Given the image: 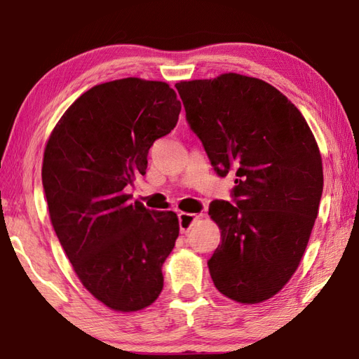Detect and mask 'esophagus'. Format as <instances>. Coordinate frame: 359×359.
<instances>
[{"label": "esophagus", "instance_id": "obj_1", "mask_svg": "<svg viewBox=\"0 0 359 359\" xmlns=\"http://www.w3.org/2000/svg\"><path fill=\"white\" fill-rule=\"evenodd\" d=\"M196 218H198V215L187 214V212H182V214H179V226H180L182 233H188V231H190L194 224V222H196Z\"/></svg>", "mask_w": 359, "mask_h": 359}]
</instances>
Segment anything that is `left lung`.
<instances>
[{
    "label": "left lung",
    "instance_id": "obj_1",
    "mask_svg": "<svg viewBox=\"0 0 359 359\" xmlns=\"http://www.w3.org/2000/svg\"><path fill=\"white\" fill-rule=\"evenodd\" d=\"M175 88L217 174H236V205L209 208L222 229L208 263L212 280L236 302H263L293 277L318 215L317 141L299 109L261 79L226 72Z\"/></svg>",
    "mask_w": 359,
    "mask_h": 359
}]
</instances>
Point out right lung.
<instances>
[{"label":"right lung","mask_w":359,"mask_h":359,"mask_svg":"<svg viewBox=\"0 0 359 359\" xmlns=\"http://www.w3.org/2000/svg\"><path fill=\"white\" fill-rule=\"evenodd\" d=\"M180 109L166 82L100 83L72 102L46 144L52 226L79 280L112 311H142L163 290L179 218L130 203L123 190L145 174L149 149L174 130Z\"/></svg>","instance_id":"1"}]
</instances>
